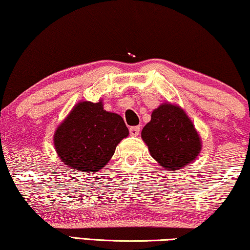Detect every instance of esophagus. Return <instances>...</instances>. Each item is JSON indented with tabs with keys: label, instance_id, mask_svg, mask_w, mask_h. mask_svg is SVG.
Wrapping results in <instances>:
<instances>
[{
	"label": "esophagus",
	"instance_id": "esophagus-1",
	"mask_svg": "<svg viewBox=\"0 0 250 250\" xmlns=\"http://www.w3.org/2000/svg\"><path fill=\"white\" fill-rule=\"evenodd\" d=\"M129 131H130V135H131V136H138L139 132H140V125L130 126Z\"/></svg>",
	"mask_w": 250,
	"mask_h": 250
}]
</instances>
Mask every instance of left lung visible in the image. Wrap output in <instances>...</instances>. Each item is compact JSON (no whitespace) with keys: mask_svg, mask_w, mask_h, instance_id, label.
<instances>
[{"mask_svg":"<svg viewBox=\"0 0 250 250\" xmlns=\"http://www.w3.org/2000/svg\"><path fill=\"white\" fill-rule=\"evenodd\" d=\"M142 138L149 153L167 170L184 167L194 161L202 145L190 119L180 107L162 104L144 126Z\"/></svg>","mask_w":250,"mask_h":250,"instance_id":"left-lung-1","label":"left lung"}]
</instances>
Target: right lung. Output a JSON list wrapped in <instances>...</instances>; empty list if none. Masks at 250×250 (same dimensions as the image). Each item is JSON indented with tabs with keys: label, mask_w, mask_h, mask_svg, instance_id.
Wrapping results in <instances>:
<instances>
[{
	"label": "right lung",
	"mask_w": 250,
	"mask_h": 250,
	"mask_svg": "<svg viewBox=\"0 0 250 250\" xmlns=\"http://www.w3.org/2000/svg\"><path fill=\"white\" fill-rule=\"evenodd\" d=\"M128 135L124 119L105 111L102 102H82L55 131L54 146L69 168L90 173L106 165Z\"/></svg>",
	"instance_id": "obj_1"
}]
</instances>
